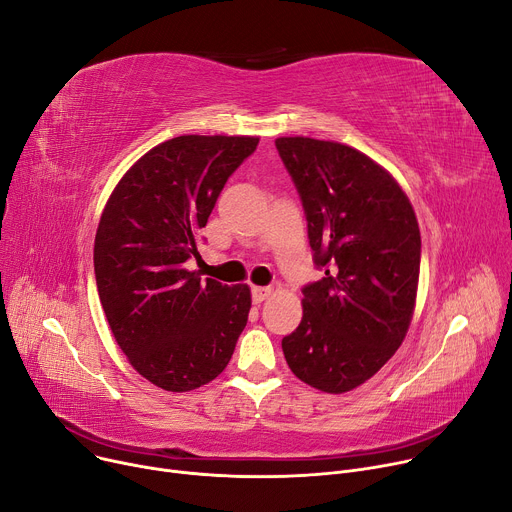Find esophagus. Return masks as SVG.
Segmentation results:
<instances>
[{
  "label": "esophagus",
  "instance_id": "obj_1",
  "mask_svg": "<svg viewBox=\"0 0 512 512\" xmlns=\"http://www.w3.org/2000/svg\"><path fill=\"white\" fill-rule=\"evenodd\" d=\"M272 293L270 287H252V301L254 303H262L264 299H268Z\"/></svg>",
  "mask_w": 512,
  "mask_h": 512
}]
</instances>
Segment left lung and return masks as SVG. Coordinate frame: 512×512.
<instances>
[{
    "label": "left lung",
    "mask_w": 512,
    "mask_h": 512,
    "mask_svg": "<svg viewBox=\"0 0 512 512\" xmlns=\"http://www.w3.org/2000/svg\"><path fill=\"white\" fill-rule=\"evenodd\" d=\"M299 192L313 262L303 318L283 338L291 371L326 393L371 379L406 338L420 274V229L406 192L365 153L336 141H274Z\"/></svg>",
    "instance_id": "8db88e82"
}]
</instances>
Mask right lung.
<instances>
[{
    "mask_svg": "<svg viewBox=\"0 0 512 512\" xmlns=\"http://www.w3.org/2000/svg\"><path fill=\"white\" fill-rule=\"evenodd\" d=\"M258 137L182 135L149 149L102 211L94 272L108 326L139 375L166 391L213 381L252 305L248 285L186 268L227 178Z\"/></svg>",
    "mask_w": 512,
    "mask_h": 512,
    "instance_id": "right-lung-1",
    "label": "right lung"
}]
</instances>
